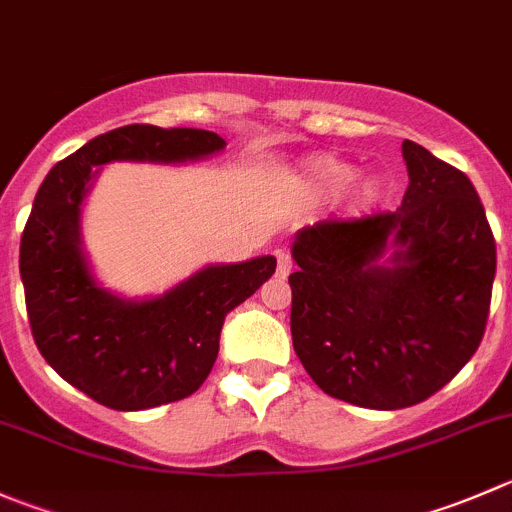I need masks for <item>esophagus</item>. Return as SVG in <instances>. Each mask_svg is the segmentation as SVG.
Instances as JSON below:
<instances>
[{
  "instance_id": "obj_1",
  "label": "esophagus",
  "mask_w": 512,
  "mask_h": 512,
  "mask_svg": "<svg viewBox=\"0 0 512 512\" xmlns=\"http://www.w3.org/2000/svg\"><path fill=\"white\" fill-rule=\"evenodd\" d=\"M275 257H277V275H280V277L290 275V272H292V257L287 255L285 250H277Z\"/></svg>"
}]
</instances>
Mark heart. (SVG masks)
Segmentation results:
<instances>
[{"label": "heart", "mask_w": 512, "mask_h": 512, "mask_svg": "<svg viewBox=\"0 0 512 512\" xmlns=\"http://www.w3.org/2000/svg\"><path fill=\"white\" fill-rule=\"evenodd\" d=\"M350 177H352V170H350V167L340 165V162H325V165H317L315 170L310 172V182L317 187V190H322V192L342 190V187L350 182ZM360 195L362 197H372V195H375V187L367 182V185H362Z\"/></svg>", "instance_id": "heart-1"}]
</instances>
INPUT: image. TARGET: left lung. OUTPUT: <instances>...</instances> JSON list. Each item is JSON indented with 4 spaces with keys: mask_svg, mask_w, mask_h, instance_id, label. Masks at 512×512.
Listing matches in <instances>:
<instances>
[{
    "mask_svg": "<svg viewBox=\"0 0 512 512\" xmlns=\"http://www.w3.org/2000/svg\"><path fill=\"white\" fill-rule=\"evenodd\" d=\"M403 157L398 210L320 220L292 245L297 357L322 393L372 410L423 403L463 370L495 280V237L468 175L410 140Z\"/></svg>",
    "mask_w": 512,
    "mask_h": 512,
    "instance_id": "obj_1",
    "label": "left lung"
}]
</instances>
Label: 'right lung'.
<instances>
[{"label": "right lung", "instance_id": "obj_1", "mask_svg": "<svg viewBox=\"0 0 512 512\" xmlns=\"http://www.w3.org/2000/svg\"><path fill=\"white\" fill-rule=\"evenodd\" d=\"M225 150L215 132L127 124L49 170L19 245L29 325L59 377L112 410H147L195 393L220 350L225 315L275 272V257L210 265L152 300L97 285L79 237L94 167L114 160L187 162Z\"/></svg>", "mask_w": 512, "mask_h": 512}]
</instances>
